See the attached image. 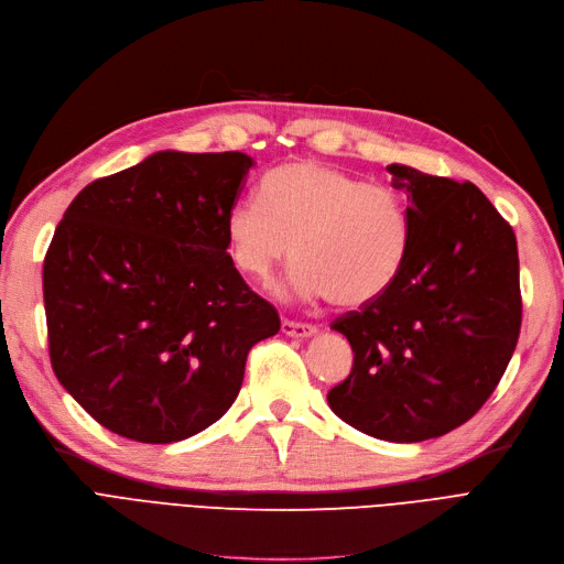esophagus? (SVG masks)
I'll return each instance as SVG.
<instances>
[{"label": "esophagus", "instance_id": "obj_1", "mask_svg": "<svg viewBox=\"0 0 564 564\" xmlns=\"http://www.w3.org/2000/svg\"><path fill=\"white\" fill-rule=\"evenodd\" d=\"M282 334L289 336V338H310V336L317 334V328L310 326V324H299V322L284 319L282 322Z\"/></svg>", "mask_w": 564, "mask_h": 564}]
</instances>
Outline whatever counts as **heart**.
Masks as SVG:
<instances>
[{
    "mask_svg": "<svg viewBox=\"0 0 564 564\" xmlns=\"http://www.w3.org/2000/svg\"><path fill=\"white\" fill-rule=\"evenodd\" d=\"M261 200H242L226 217L232 265L259 282L294 254L291 294L338 307L376 301L405 259L408 212L399 193L364 184L343 170L291 161L265 174Z\"/></svg>",
    "mask_w": 564,
    "mask_h": 564,
    "instance_id": "1",
    "label": "heart"
}]
</instances>
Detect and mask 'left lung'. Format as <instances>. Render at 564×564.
<instances>
[{
  "instance_id": "obj_1",
  "label": "left lung",
  "mask_w": 564,
  "mask_h": 564,
  "mask_svg": "<svg viewBox=\"0 0 564 564\" xmlns=\"http://www.w3.org/2000/svg\"><path fill=\"white\" fill-rule=\"evenodd\" d=\"M387 170L408 196L405 259L384 294L332 324L355 366L326 399L368 436L417 443L474 417L507 371L522 317L518 245L471 182Z\"/></svg>"
}]
</instances>
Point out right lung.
<instances>
[{
  "mask_svg": "<svg viewBox=\"0 0 564 564\" xmlns=\"http://www.w3.org/2000/svg\"><path fill=\"white\" fill-rule=\"evenodd\" d=\"M247 153L156 151L95 180L67 207L44 261L53 371L109 432L174 443L215 424L278 310L228 254L226 217Z\"/></svg>",
  "mask_w": 564,
  "mask_h": 564,
  "instance_id": "1",
  "label": "right lung"
}]
</instances>
